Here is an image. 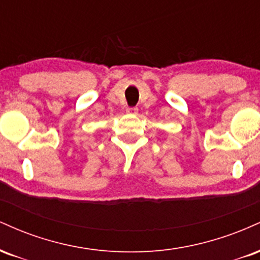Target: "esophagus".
I'll use <instances>...</instances> for the list:
<instances>
[{"label":"esophagus","instance_id":"obj_1","mask_svg":"<svg viewBox=\"0 0 260 260\" xmlns=\"http://www.w3.org/2000/svg\"><path fill=\"white\" fill-rule=\"evenodd\" d=\"M127 113H131V115H137L138 112V107H127Z\"/></svg>","mask_w":260,"mask_h":260}]
</instances>
